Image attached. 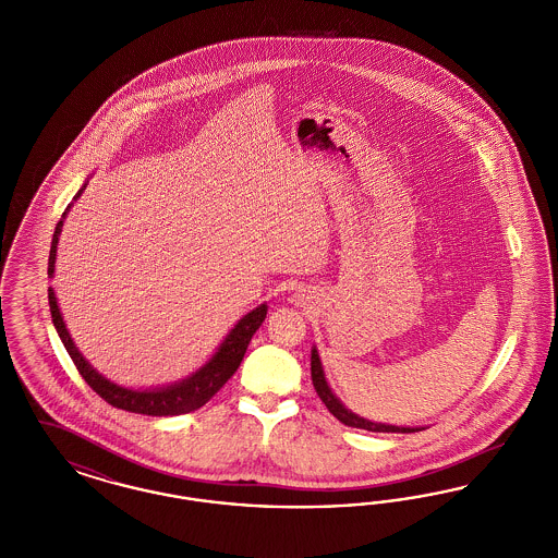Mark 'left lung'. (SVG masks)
<instances>
[{"label": "left lung", "mask_w": 558, "mask_h": 558, "mask_svg": "<svg viewBox=\"0 0 558 558\" xmlns=\"http://www.w3.org/2000/svg\"><path fill=\"white\" fill-rule=\"evenodd\" d=\"M312 380H314L316 393L324 401V405L328 408V412L335 418H339L343 425L353 426V428H364V430H372V433H414V430H423V426H396L385 425V423H372L368 418L357 416L355 412H351L349 408L343 405V401L332 393V389H330V385L326 380L324 368H322L316 347H312Z\"/></svg>", "instance_id": "left-lung-1"}]
</instances>
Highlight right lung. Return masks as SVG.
<instances>
[{"mask_svg":"<svg viewBox=\"0 0 558 558\" xmlns=\"http://www.w3.org/2000/svg\"><path fill=\"white\" fill-rule=\"evenodd\" d=\"M85 187H87V182L75 194V201L80 198ZM71 207H73V203L66 207V211L62 213V219L56 223L50 259H48V276L50 278H53L56 251H58L62 223H64L66 213L71 211ZM48 299H50L53 328H56L60 341L66 347L71 360L75 362L81 376L85 378V383L110 405L121 408L125 412L146 414V416H178V414H187V412H194L201 405H205L228 383V378L239 371L240 362L246 353V347L251 343L253 335L259 330V326L264 324L267 314V303H262L259 307H255L253 312L242 316L234 324V328L228 332V337L219 343L217 351L209 357V362H205L198 371L192 372L186 378L175 380L171 385L155 387V389H132V387H123V385L108 380L107 376H102L83 357V353L73 343L71 335L66 330V324L60 314L52 287L48 289Z\"/></svg>","mask_w":558,"mask_h":558,"instance_id":"add662e5","label":"right lung"}]
</instances>
